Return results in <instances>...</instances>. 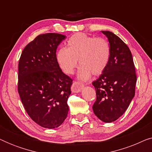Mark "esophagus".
<instances>
[{
    "mask_svg": "<svg viewBox=\"0 0 152 152\" xmlns=\"http://www.w3.org/2000/svg\"><path fill=\"white\" fill-rule=\"evenodd\" d=\"M83 87H84V86H83V84H81V83L75 82H73V84H72L71 86V91L72 93H79L82 91Z\"/></svg>",
    "mask_w": 152,
    "mask_h": 152,
    "instance_id": "obj_1",
    "label": "esophagus"
}]
</instances>
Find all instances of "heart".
<instances>
[{
  "label": "heart",
  "instance_id": "obj_1",
  "mask_svg": "<svg viewBox=\"0 0 152 152\" xmlns=\"http://www.w3.org/2000/svg\"><path fill=\"white\" fill-rule=\"evenodd\" d=\"M111 48L107 40L77 33L70 37L66 48H60L56 54L59 67L66 74H72L78 66H81L78 78L86 81L91 75L102 74L109 64Z\"/></svg>",
  "mask_w": 152,
  "mask_h": 152
}]
</instances>
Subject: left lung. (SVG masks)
I'll return each mask as SVG.
<instances>
[{"instance_id":"8db88e82","label":"left lung","mask_w":152,"mask_h":152,"mask_svg":"<svg viewBox=\"0 0 152 152\" xmlns=\"http://www.w3.org/2000/svg\"><path fill=\"white\" fill-rule=\"evenodd\" d=\"M102 32L109 41L111 55L107 68L93 82L97 95L93 110L102 122H112L126 111L134 98L136 75L127 45L113 32Z\"/></svg>"}]
</instances>
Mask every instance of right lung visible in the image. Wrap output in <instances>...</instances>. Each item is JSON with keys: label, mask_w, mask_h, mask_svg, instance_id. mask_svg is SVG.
Wrapping results in <instances>:
<instances>
[{"label": "right lung", "mask_w": 152, "mask_h": 152, "mask_svg": "<svg viewBox=\"0 0 152 152\" xmlns=\"http://www.w3.org/2000/svg\"><path fill=\"white\" fill-rule=\"evenodd\" d=\"M65 38L56 33L39 35L26 45L18 63L20 99L31 119L44 128L59 126L69 109L72 80L56 59L57 46Z\"/></svg>", "instance_id": "obj_1"}]
</instances>
